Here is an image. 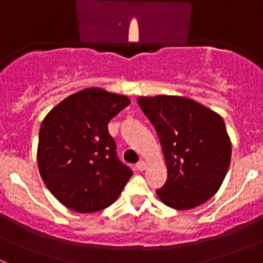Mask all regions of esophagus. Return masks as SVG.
I'll use <instances>...</instances> for the list:
<instances>
[{"mask_svg": "<svg viewBox=\"0 0 263 263\" xmlns=\"http://www.w3.org/2000/svg\"><path fill=\"white\" fill-rule=\"evenodd\" d=\"M136 169L139 172H144L145 169H146V163H145V161H139V163H137V165H136Z\"/></svg>", "mask_w": 263, "mask_h": 263, "instance_id": "34e87169", "label": "esophagus"}]
</instances>
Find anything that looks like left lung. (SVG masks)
I'll use <instances>...</instances> for the list:
<instances>
[{"label": "left lung", "instance_id": "left-lung-1", "mask_svg": "<svg viewBox=\"0 0 263 263\" xmlns=\"http://www.w3.org/2000/svg\"><path fill=\"white\" fill-rule=\"evenodd\" d=\"M163 150L168 178L156 191L164 205L190 210L219 191L232 158V141L219 113L178 95L137 98Z\"/></svg>", "mask_w": 263, "mask_h": 263}]
</instances>
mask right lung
Returning <instances> with one entry per match:
<instances>
[{
  "instance_id": "obj_1",
  "label": "right lung",
  "mask_w": 263,
  "mask_h": 263,
  "mask_svg": "<svg viewBox=\"0 0 263 263\" xmlns=\"http://www.w3.org/2000/svg\"><path fill=\"white\" fill-rule=\"evenodd\" d=\"M128 97L87 87L58 103L39 129L36 160L44 184L70 210L97 213L121 195L132 171L116 156L108 132Z\"/></svg>"
}]
</instances>
